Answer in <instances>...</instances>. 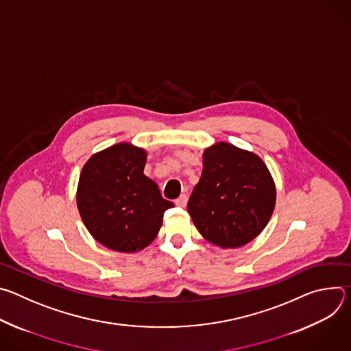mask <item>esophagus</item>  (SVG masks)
I'll return each mask as SVG.
<instances>
[{"instance_id": "1", "label": "esophagus", "mask_w": 351, "mask_h": 351, "mask_svg": "<svg viewBox=\"0 0 351 351\" xmlns=\"http://www.w3.org/2000/svg\"><path fill=\"white\" fill-rule=\"evenodd\" d=\"M175 204H176L178 207L184 208V207H186V204H187V195H186V194H182L179 198H176V199H175Z\"/></svg>"}]
</instances>
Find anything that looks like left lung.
<instances>
[{
    "instance_id": "obj_1",
    "label": "left lung",
    "mask_w": 351,
    "mask_h": 351,
    "mask_svg": "<svg viewBox=\"0 0 351 351\" xmlns=\"http://www.w3.org/2000/svg\"><path fill=\"white\" fill-rule=\"evenodd\" d=\"M276 189L264 161L229 143L204 149L203 173L187 211L202 236L222 248L254 240L275 208Z\"/></svg>"
}]
</instances>
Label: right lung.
I'll list each match as a JSON object with an SVG mask.
<instances>
[{"mask_svg":"<svg viewBox=\"0 0 351 351\" xmlns=\"http://www.w3.org/2000/svg\"><path fill=\"white\" fill-rule=\"evenodd\" d=\"M145 149L118 143L93 154L84 164L77 210L90 234L121 253H136L152 243L162 217L173 203L162 198L158 184L144 175Z\"/></svg>","mask_w":351,"mask_h":351,"instance_id":"right-lung-1","label":"right lung"}]
</instances>
